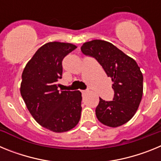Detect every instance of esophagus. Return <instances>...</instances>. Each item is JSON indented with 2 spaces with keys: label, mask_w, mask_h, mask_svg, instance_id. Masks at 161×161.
I'll list each match as a JSON object with an SVG mask.
<instances>
[{
  "label": "esophagus",
  "mask_w": 161,
  "mask_h": 161,
  "mask_svg": "<svg viewBox=\"0 0 161 161\" xmlns=\"http://www.w3.org/2000/svg\"><path fill=\"white\" fill-rule=\"evenodd\" d=\"M81 93H82V94L85 95L88 93V91L87 90H81Z\"/></svg>",
  "instance_id": "obj_1"
}]
</instances>
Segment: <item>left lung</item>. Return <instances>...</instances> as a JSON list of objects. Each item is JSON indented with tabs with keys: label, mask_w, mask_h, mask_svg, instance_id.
I'll return each instance as SVG.
<instances>
[{
	"label": "left lung",
	"mask_w": 161,
	"mask_h": 161,
	"mask_svg": "<svg viewBox=\"0 0 161 161\" xmlns=\"http://www.w3.org/2000/svg\"><path fill=\"white\" fill-rule=\"evenodd\" d=\"M80 50L85 55L95 58L113 81V101L100 98L96 108L97 118L109 127L125 124L136 113L143 96V77L137 63L107 41L86 42Z\"/></svg>",
	"instance_id": "8db88e82"
}]
</instances>
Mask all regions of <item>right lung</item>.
Wrapping results in <instances>:
<instances>
[{"instance_id":"obj_1","label":"right lung","mask_w":161,"mask_h":161,"mask_svg":"<svg viewBox=\"0 0 161 161\" xmlns=\"http://www.w3.org/2000/svg\"><path fill=\"white\" fill-rule=\"evenodd\" d=\"M76 48L72 43L50 42L38 48L22 75L20 92L31 114L39 125L56 133L70 130L81 114V93L58 90L62 60Z\"/></svg>"}]
</instances>
